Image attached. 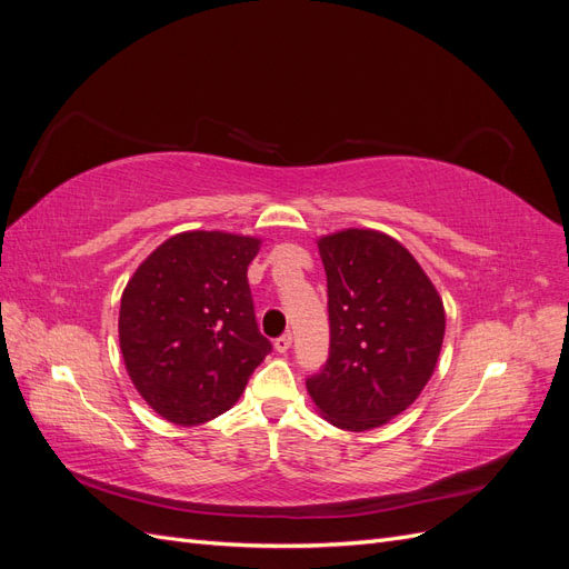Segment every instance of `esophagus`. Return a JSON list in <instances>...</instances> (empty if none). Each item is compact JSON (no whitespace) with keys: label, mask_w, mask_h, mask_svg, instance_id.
Segmentation results:
<instances>
[{"label":"esophagus","mask_w":569,"mask_h":569,"mask_svg":"<svg viewBox=\"0 0 569 569\" xmlns=\"http://www.w3.org/2000/svg\"><path fill=\"white\" fill-rule=\"evenodd\" d=\"M289 349H291V335H289V332L274 339V351H278V353H287Z\"/></svg>","instance_id":"1"}]
</instances>
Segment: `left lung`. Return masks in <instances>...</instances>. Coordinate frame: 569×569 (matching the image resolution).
Here are the masks:
<instances>
[{"instance_id":"1","label":"left lung","mask_w":569,"mask_h":569,"mask_svg":"<svg viewBox=\"0 0 569 569\" xmlns=\"http://www.w3.org/2000/svg\"><path fill=\"white\" fill-rule=\"evenodd\" d=\"M330 358L306 382L320 416L347 432L382 427L416 403L446 332L437 287L399 239L370 228L318 237Z\"/></svg>"}]
</instances>
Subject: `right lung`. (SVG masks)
I'll return each instance as SVG.
<instances>
[{"mask_svg":"<svg viewBox=\"0 0 569 569\" xmlns=\"http://www.w3.org/2000/svg\"><path fill=\"white\" fill-rule=\"evenodd\" d=\"M261 242L220 230L180 232L128 280L120 353L134 389L163 420L192 427L222 416L270 353L247 280Z\"/></svg>","mask_w":569,"mask_h":569,"instance_id":"obj_1","label":"right lung"}]
</instances>
